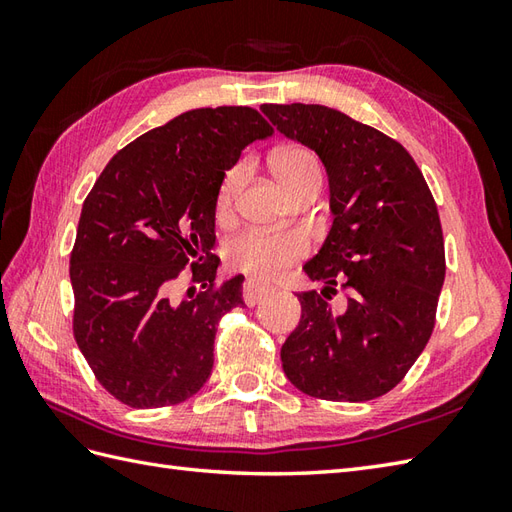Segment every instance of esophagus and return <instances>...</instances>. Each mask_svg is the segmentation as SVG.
<instances>
[{
  "label": "esophagus",
  "mask_w": 512,
  "mask_h": 512,
  "mask_svg": "<svg viewBox=\"0 0 512 512\" xmlns=\"http://www.w3.org/2000/svg\"><path fill=\"white\" fill-rule=\"evenodd\" d=\"M266 295H270V288L268 286L257 284V281H253V279H248L246 284H244V301H246V306H255V303L262 301Z\"/></svg>",
  "instance_id": "esophagus-1"
}]
</instances>
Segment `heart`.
Returning a JSON list of instances; mask_svg holds the SVG:
<instances>
[{
	"mask_svg": "<svg viewBox=\"0 0 512 512\" xmlns=\"http://www.w3.org/2000/svg\"><path fill=\"white\" fill-rule=\"evenodd\" d=\"M273 171L284 187L295 193L301 184L321 176L319 160L303 147H286L273 156ZM246 165H235L224 173L217 191V209L226 211L233 204ZM226 262L257 279H273L308 253V242L301 233H262L244 231L228 239Z\"/></svg>",
	"mask_w": 512,
	"mask_h": 512,
	"instance_id": "obj_1",
	"label": "heart"
}]
</instances>
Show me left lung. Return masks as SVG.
<instances>
[{"instance_id":"1","label":"left lung","mask_w":512,"mask_h":512,"mask_svg":"<svg viewBox=\"0 0 512 512\" xmlns=\"http://www.w3.org/2000/svg\"><path fill=\"white\" fill-rule=\"evenodd\" d=\"M284 136L310 147L330 182L332 228L303 266L323 290L299 292L301 321L281 347L303 394L365 402L394 389L436 325L444 239L436 200L409 151L378 129L325 105H262ZM353 290L334 315L327 299Z\"/></svg>"}]
</instances>
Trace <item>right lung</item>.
Instances as JSON below:
<instances>
[{
	"mask_svg": "<svg viewBox=\"0 0 512 512\" xmlns=\"http://www.w3.org/2000/svg\"><path fill=\"white\" fill-rule=\"evenodd\" d=\"M268 136L253 107L184 112L118 151L85 198L70 255L74 339L123 405H178L209 380L217 323L244 303V275L215 286L217 191L242 149ZM184 267L205 290L173 304Z\"/></svg>",
	"mask_w": 512,
	"mask_h": 512,
	"instance_id": "add662e5",
	"label": "right lung"
}]
</instances>
